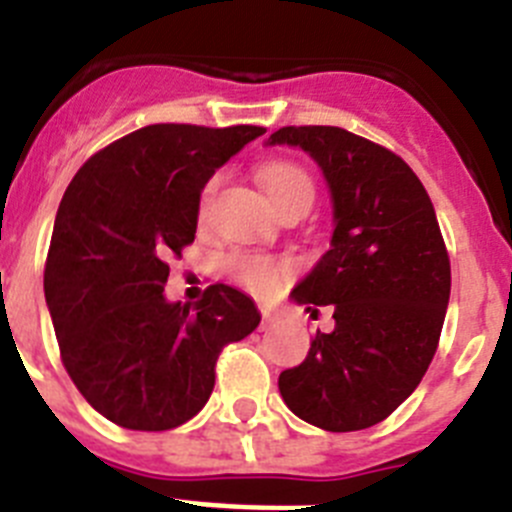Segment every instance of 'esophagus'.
<instances>
[{
	"label": "esophagus",
	"mask_w": 512,
	"mask_h": 512,
	"mask_svg": "<svg viewBox=\"0 0 512 512\" xmlns=\"http://www.w3.org/2000/svg\"><path fill=\"white\" fill-rule=\"evenodd\" d=\"M274 323H279V312L261 310V328H271Z\"/></svg>",
	"instance_id": "obj_1"
}]
</instances>
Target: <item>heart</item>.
Returning a JSON list of instances; mask_svg holds the SVG:
<instances>
[{
    "instance_id": "b5f03b06",
    "label": "heart",
    "mask_w": 512,
    "mask_h": 512,
    "mask_svg": "<svg viewBox=\"0 0 512 512\" xmlns=\"http://www.w3.org/2000/svg\"><path fill=\"white\" fill-rule=\"evenodd\" d=\"M259 182L264 184L266 194H269L271 202L279 210H284L287 205H295V202H307L310 205L312 194H315L310 174L297 161H289V158H271V161L261 164ZM217 184H220V176L217 174H212L202 184L200 202H197V215H200V220H205L210 215ZM225 269H228L230 277L241 284L243 289H248V292L259 297L274 295L292 277V261L261 251L230 253L228 261H225Z\"/></svg>"
}]
</instances>
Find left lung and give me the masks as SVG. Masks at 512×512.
Here are the masks:
<instances>
[{"instance_id": "obj_1", "label": "left lung", "mask_w": 512, "mask_h": 512, "mask_svg": "<svg viewBox=\"0 0 512 512\" xmlns=\"http://www.w3.org/2000/svg\"><path fill=\"white\" fill-rule=\"evenodd\" d=\"M269 143L318 161L336 220L330 251L292 292L307 310L333 307L336 328L315 333L305 361L279 374V392L325 431L372 428L413 395L441 338L451 264L436 210L415 171L374 140L287 125Z\"/></svg>"}]
</instances>
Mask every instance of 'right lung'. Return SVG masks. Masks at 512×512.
Masks as SVG:
<instances>
[{"mask_svg":"<svg viewBox=\"0 0 512 512\" xmlns=\"http://www.w3.org/2000/svg\"><path fill=\"white\" fill-rule=\"evenodd\" d=\"M259 125H148L94 153L58 205L45 302L61 361L97 413L169 431L205 408L217 356L256 330L251 297L210 284L194 307L166 302L169 259L197 233L202 184Z\"/></svg>","mask_w":512,"mask_h":512,"instance_id":"right-lung-1","label":"right lung"}]
</instances>
